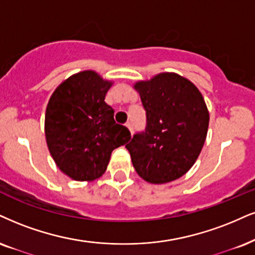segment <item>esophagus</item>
I'll return each mask as SVG.
<instances>
[{
    "label": "esophagus",
    "instance_id": "obj_1",
    "mask_svg": "<svg viewBox=\"0 0 255 255\" xmlns=\"http://www.w3.org/2000/svg\"><path fill=\"white\" fill-rule=\"evenodd\" d=\"M127 128H128V130H130L131 133L133 132V124H132V122H128L127 123Z\"/></svg>",
    "mask_w": 255,
    "mask_h": 255
}]
</instances>
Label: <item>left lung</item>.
I'll return each mask as SVG.
<instances>
[{
	"label": "left lung",
	"instance_id": "left-lung-1",
	"mask_svg": "<svg viewBox=\"0 0 255 255\" xmlns=\"http://www.w3.org/2000/svg\"><path fill=\"white\" fill-rule=\"evenodd\" d=\"M134 89L146 111V128L127 145L137 174L149 183L180 178L196 162L209 124L202 94L190 80L159 73Z\"/></svg>",
	"mask_w": 255,
	"mask_h": 255
}]
</instances>
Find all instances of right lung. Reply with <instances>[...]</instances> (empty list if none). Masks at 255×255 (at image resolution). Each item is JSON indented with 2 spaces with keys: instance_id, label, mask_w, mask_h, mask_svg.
<instances>
[{
  "instance_id": "right-lung-1",
  "label": "right lung",
  "mask_w": 255,
  "mask_h": 255,
  "mask_svg": "<svg viewBox=\"0 0 255 255\" xmlns=\"http://www.w3.org/2000/svg\"><path fill=\"white\" fill-rule=\"evenodd\" d=\"M112 81L94 71H83L56 87L45 116L49 152L60 170L75 181H94L108 168L116 147L131 138L117 124L115 111L105 103Z\"/></svg>"
}]
</instances>
